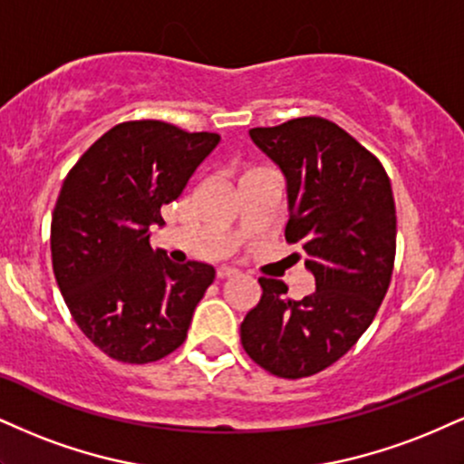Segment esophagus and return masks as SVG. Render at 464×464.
Listing matches in <instances>:
<instances>
[{
	"label": "esophagus",
	"mask_w": 464,
	"mask_h": 464,
	"mask_svg": "<svg viewBox=\"0 0 464 464\" xmlns=\"http://www.w3.org/2000/svg\"><path fill=\"white\" fill-rule=\"evenodd\" d=\"M239 272L236 270V267H218V278H233V276H237Z\"/></svg>",
	"instance_id": "34e87169"
}]
</instances>
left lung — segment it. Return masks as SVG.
<instances>
[{
	"label": "left lung",
	"mask_w": 464,
	"mask_h": 464,
	"mask_svg": "<svg viewBox=\"0 0 464 464\" xmlns=\"http://www.w3.org/2000/svg\"><path fill=\"white\" fill-rule=\"evenodd\" d=\"M250 138L287 179L285 239L306 255L315 292L292 300L261 276L239 334L256 365L295 381L342 359L376 317L393 275L395 200L376 155L333 121L303 116Z\"/></svg>",
	"instance_id": "1"
}]
</instances>
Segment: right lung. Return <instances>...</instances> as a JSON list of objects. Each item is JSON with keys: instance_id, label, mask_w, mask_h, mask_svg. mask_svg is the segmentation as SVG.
<instances>
[{"instance_id": "add662e5", "label": "right lung", "mask_w": 464, "mask_h": 464, "mask_svg": "<svg viewBox=\"0 0 464 464\" xmlns=\"http://www.w3.org/2000/svg\"><path fill=\"white\" fill-rule=\"evenodd\" d=\"M220 136L164 121L105 131L66 175L52 216L53 275L72 320L110 359L144 365L186 342L216 270L153 253L150 227Z\"/></svg>"}]
</instances>
